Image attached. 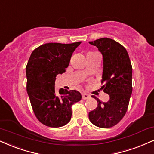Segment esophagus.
Segmentation results:
<instances>
[{"label":"esophagus","instance_id":"34e87169","mask_svg":"<svg viewBox=\"0 0 154 154\" xmlns=\"http://www.w3.org/2000/svg\"><path fill=\"white\" fill-rule=\"evenodd\" d=\"M82 97L83 100H87V99H89V98L90 97V96L88 95V94L86 93H82Z\"/></svg>","mask_w":154,"mask_h":154}]
</instances>
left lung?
<instances>
[{
  "label": "left lung",
  "instance_id": "1",
  "mask_svg": "<svg viewBox=\"0 0 154 154\" xmlns=\"http://www.w3.org/2000/svg\"><path fill=\"white\" fill-rule=\"evenodd\" d=\"M89 43L103 55L101 89L110 97L106 103L92 97L97 107L89 112V119L96 126L107 128L119 123L127 111L133 90L132 66L126 49L115 40L102 38Z\"/></svg>",
  "mask_w": 154,
  "mask_h": 154
}]
</instances>
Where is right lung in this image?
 Listing matches in <instances>:
<instances>
[{
    "mask_svg": "<svg viewBox=\"0 0 154 154\" xmlns=\"http://www.w3.org/2000/svg\"><path fill=\"white\" fill-rule=\"evenodd\" d=\"M81 42L47 43L31 53L26 67V90L36 117L51 128L62 127L71 120L72 105L82 98L77 90L61 88L55 92L57 75L65 72L70 59Z\"/></svg>",
    "mask_w": 154,
    "mask_h": 154,
    "instance_id": "add662e5",
    "label": "right lung"
}]
</instances>
